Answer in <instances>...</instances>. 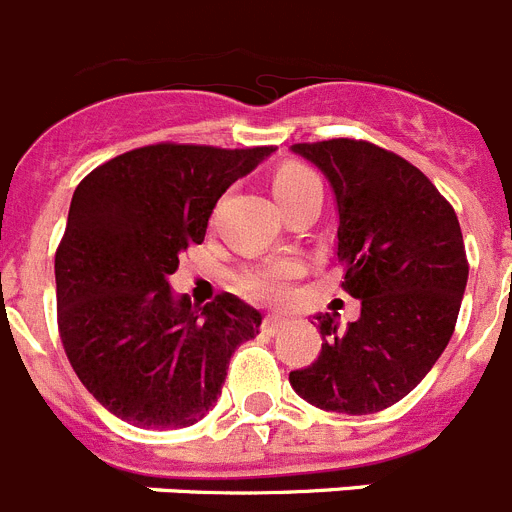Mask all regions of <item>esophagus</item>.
<instances>
[{"label": "esophagus", "mask_w": 512, "mask_h": 512, "mask_svg": "<svg viewBox=\"0 0 512 512\" xmlns=\"http://www.w3.org/2000/svg\"><path fill=\"white\" fill-rule=\"evenodd\" d=\"M284 323H287V318H284V315H279V312H269V315L264 318V330L266 333H277Z\"/></svg>", "instance_id": "34e87169"}]
</instances>
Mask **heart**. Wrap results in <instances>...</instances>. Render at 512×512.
<instances>
[{
    "mask_svg": "<svg viewBox=\"0 0 512 512\" xmlns=\"http://www.w3.org/2000/svg\"><path fill=\"white\" fill-rule=\"evenodd\" d=\"M320 187L318 176L312 171L302 169V166H284L277 176H274V197L277 202L287 200L292 194L302 192V189ZM297 274V264L292 259H277L269 261L264 266H253V269L243 271L238 284L246 295L256 297V300H279L287 295L289 279Z\"/></svg>",
    "mask_w": 512,
    "mask_h": 512,
    "instance_id": "b5f03b06",
    "label": "heart"
}]
</instances>
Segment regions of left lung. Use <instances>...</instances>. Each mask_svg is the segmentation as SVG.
<instances>
[{
    "label": "left lung",
    "mask_w": 512,
    "mask_h": 512,
    "mask_svg": "<svg viewBox=\"0 0 512 512\" xmlns=\"http://www.w3.org/2000/svg\"><path fill=\"white\" fill-rule=\"evenodd\" d=\"M318 166L338 212V261L359 320L318 315V361L289 374L292 390L330 413L366 415L413 392L449 346L469 264L459 220L431 179L364 140L297 143Z\"/></svg>",
    "instance_id": "1"
}]
</instances>
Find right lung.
Here are the masks:
<instances>
[{"mask_svg":"<svg viewBox=\"0 0 512 512\" xmlns=\"http://www.w3.org/2000/svg\"><path fill=\"white\" fill-rule=\"evenodd\" d=\"M274 148H135L76 187L56 251L58 330L76 377L102 408L138 428L205 418L230 356L259 336L261 312L235 295L205 307L169 277L233 182Z\"/></svg>","mask_w":512,"mask_h":512,"instance_id":"1","label":"right lung"}]
</instances>
